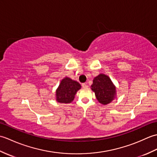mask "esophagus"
<instances>
[{
  "instance_id": "1",
  "label": "esophagus",
  "mask_w": 157,
  "mask_h": 157,
  "mask_svg": "<svg viewBox=\"0 0 157 157\" xmlns=\"http://www.w3.org/2000/svg\"><path fill=\"white\" fill-rule=\"evenodd\" d=\"M82 87L84 88L88 87V86L87 84H86V83H83V84H82Z\"/></svg>"
}]
</instances>
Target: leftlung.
<instances>
[{"mask_svg": "<svg viewBox=\"0 0 157 157\" xmlns=\"http://www.w3.org/2000/svg\"><path fill=\"white\" fill-rule=\"evenodd\" d=\"M91 88L95 92L98 102L102 105L109 104L115 98V86L105 74H99L94 78Z\"/></svg>", "mask_w": 157, "mask_h": 157, "instance_id": "left-lung-1", "label": "left lung"}]
</instances>
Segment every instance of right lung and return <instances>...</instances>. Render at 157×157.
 I'll return each instance as SVG.
<instances>
[{"instance_id":"1","label":"right lung","mask_w":157,"mask_h":157,"mask_svg":"<svg viewBox=\"0 0 157 157\" xmlns=\"http://www.w3.org/2000/svg\"><path fill=\"white\" fill-rule=\"evenodd\" d=\"M81 85L78 82L65 78L61 81L56 92V101L61 103H70L74 99L75 95Z\"/></svg>"}]
</instances>
